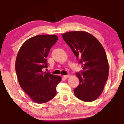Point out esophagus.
I'll list each match as a JSON object with an SVG mask.
<instances>
[{
  "mask_svg": "<svg viewBox=\"0 0 124 124\" xmlns=\"http://www.w3.org/2000/svg\"><path fill=\"white\" fill-rule=\"evenodd\" d=\"M69 77H70L69 75H64V76H63V77H64L65 79H67V78H69Z\"/></svg>",
  "mask_w": 124,
  "mask_h": 124,
  "instance_id": "34e87169",
  "label": "esophagus"
}]
</instances>
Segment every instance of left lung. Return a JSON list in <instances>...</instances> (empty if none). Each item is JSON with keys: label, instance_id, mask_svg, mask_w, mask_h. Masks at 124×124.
<instances>
[{"label": "left lung", "instance_id": "8db88e82", "mask_svg": "<svg viewBox=\"0 0 124 124\" xmlns=\"http://www.w3.org/2000/svg\"><path fill=\"white\" fill-rule=\"evenodd\" d=\"M62 36L77 57L83 70L76 73L79 84L74 89L75 96L85 102L96 100L103 91L109 75L105 50L99 40L84 31H71Z\"/></svg>", "mask_w": 124, "mask_h": 124}]
</instances>
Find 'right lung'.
I'll list each match as a JSON object with an SVG mask.
<instances>
[{
    "label": "right lung",
    "instance_id": "right-lung-1",
    "mask_svg": "<svg viewBox=\"0 0 124 124\" xmlns=\"http://www.w3.org/2000/svg\"><path fill=\"white\" fill-rule=\"evenodd\" d=\"M58 40L56 35H38L22 45L17 55L15 70L18 83L30 99L37 103L52 100L56 94V86L61 78L49 72L47 57L51 47Z\"/></svg>",
    "mask_w": 124,
    "mask_h": 124
}]
</instances>
